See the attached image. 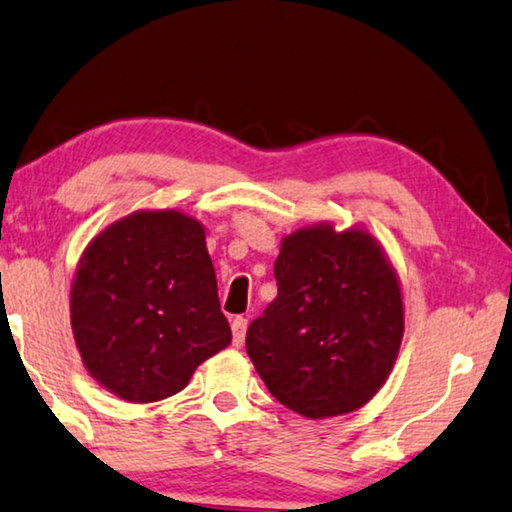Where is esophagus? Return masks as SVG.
<instances>
[{"label": "esophagus", "instance_id": "esophagus-1", "mask_svg": "<svg viewBox=\"0 0 512 512\" xmlns=\"http://www.w3.org/2000/svg\"><path fill=\"white\" fill-rule=\"evenodd\" d=\"M231 330H233V344L235 346H242L244 344V335H247V318L235 316L233 323H231Z\"/></svg>", "mask_w": 512, "mask_h": 512}]
</instances>
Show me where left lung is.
I'll return each mask as SVG.
<instances>
[{
    "mask_svg": "<svg viewBox=\"0 0 512 512\" xmlns=\"http://www.w3.org/2000/svg\"><path fill=\"white\" fill-rule=\"evenodd\" d=\"M277 298L247 330V353L277 402L305 418L365 406L404 335L397 274L372 235L330 224L284 238Z\"/></svg>",
    "mask_w": 512,
    "mask_h": 512,
    "instance_id": "1",
    "label": "left lung"
}]
</instances>
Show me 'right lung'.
I'll list each match as a JSON object with an SVG mask.
<instances>
[{"mask_svg": "<svg viewBox=\"0 0 512 512\" xmlns=\"http://www.w3.org/2000/svg\"><path fill=\"white\" fill-rule=\"evenodd\" d=\"M85 367L127 402H159L231 344L217 274L196 219L136 212L90 242L71 288Z\"/></svg>", "mask_w": 512, "mask_h": 512, "instance_id": "obj_1", "label": "right lung"}]
</instances>
